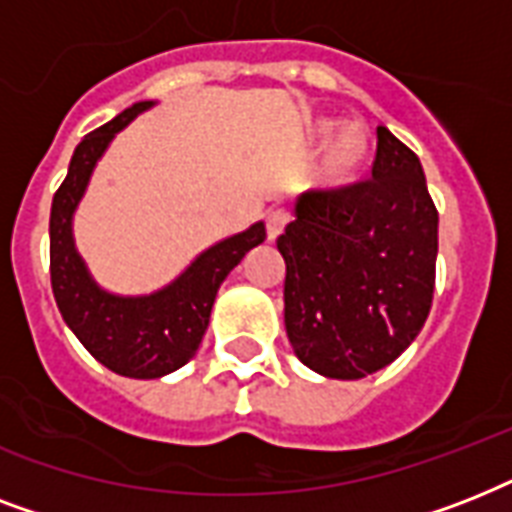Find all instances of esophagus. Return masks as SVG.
<instances>
[{
  "label": "esophagus",
  "instance_id": "1",
  "mask_svg": "<svg viewBox=\"0 0 512 512\" xmlns=\"http://www.w3.org/2000/svg\"><path fill=\"white\" fill-rule=\"evenodd\" d=\"M289 223V212H284V209H273L271 215L265 217V231H268V239L276 241L284 233V228H287Z\"/></svg>",
  "mask_w": 512,
  "mask_h": 512
}]
</instances>
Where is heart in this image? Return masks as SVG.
<instances>
[{
  "label": "heart",
  "instance_id": "1",
  "mask_svg": "<svg viewBox=\"0 0 512 512\" xmlns=\"http://www.w3.org/2000/svg\"><path fill=\"white\" fill-rule=\"evenodd\" d=\"M313 138L324 140L321 177L332 185H348L364 175L372 164L374 140L372 132L361 122H329L321 119L313 127Z\"/></svg>",
  "mask_w": 512,
  "mask_h": 512
}]
</instances>
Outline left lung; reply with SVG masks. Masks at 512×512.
Instances as JSON below:
<instances>
[{
  "label": "left lung",
  "mask_w": 512,
  "mask_h": 512,
  "mask_svg": "<svg viewBox=\"0 0 512 512\" xmlns=\"http://www.w3.org/2000/svg\"><path fill=\"white\" fill-rule=\"evenodd\" d=\"M276 247L284 327L308 369L361 380L396 361L436 287L438 212L417 154L377 127L372 180L303 193Z\"/></svg>",
  "instance_id": "left-lung-1"
}]
</instances>
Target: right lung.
Returning a JSON list of instances; mask_svg holds the SVG:
<instances>
[{
	"label": "right lung",
	"instance_id": "1",
	"mask_svg": "<svg viewBox=\"0 0 512 512\" xmlns=\"http://www.w3.org/2000/svg\"><path fill=\"white\" fill-rule=\"evenodd\" d=\"M151 106L154 100L135 103L84 135L71 156L66 180L55 191L50 212V279L60 316L100 364L135 380H156L191 361L207 332L220 284L241 257L265 239V225L255 223L201 252L170 287L154 295L119 297L92 281L74 247L71 217L108 143Z\"/></svg>",
	"mask_w": 512,
	"mask_h": 512
}]
</instances>
